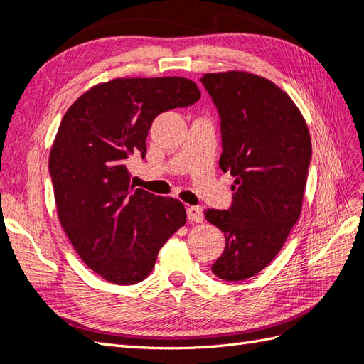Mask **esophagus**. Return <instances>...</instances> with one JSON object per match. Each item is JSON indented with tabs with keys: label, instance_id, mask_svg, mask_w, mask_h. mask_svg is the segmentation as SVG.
<instances>
[{
	"label": "esophagus",
	"instance_id": "34e87169",
	"mask_svg": "<svg viewBox=\"0 0 364 364\" xmlns=\"http://www.w3.org/2000/svg\"><path fill=\"white\" fill-rule=\"evenodd\" d=\"M186 214H188V219L191 222H197V223L203 222V218H205L202 208H198V206H189L186 210Z\"/></svg>",
	"mask_w": 364,
	"mask_h": 364
}]
</instances>
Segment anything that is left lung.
<instances>
[{"mask_svg": "<svg viewBox=\"0 0 364 364\" xmlns=\"http://www.w3.org/2000/svg\"><path fill=\"white\" fill-rule=\"evenodd\" d=\"M200 81L220 115L219 166L235 176L230 210L205 211L227 242L211 270L241 282L270 264L300 218L310 131L291 97L262 76L231 70Z\"/></svg>", "mask_w": 364, "mask_h": 364, "instance_id": "left-lung-1", "label": "left lung"}]
</instances>
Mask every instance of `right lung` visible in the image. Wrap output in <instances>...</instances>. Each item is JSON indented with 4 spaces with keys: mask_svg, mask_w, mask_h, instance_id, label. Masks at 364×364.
I'll return each mask as SVG.
<instances>
[{
    "mask_svg": "<svg viewBox=\"0 0 364 364\" xmlns=\"http://www.w3.org/2000/svg\"><path fill=\"white\" fill-rule=\"evenodd\" d=\"M200 95L181 76L115 78L84 92L63 117L50 151L58 218L80 258L105 280L142 282L186 223L180 200L134 189L127 161L145 156L156 115Z\"/></svg>",
    "mask_w": 364,
    "mask_h": 364,
    "instance_id": "add662e5",
    "label": "right lung"
}]
</instances>
